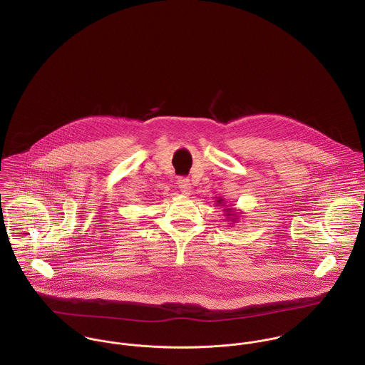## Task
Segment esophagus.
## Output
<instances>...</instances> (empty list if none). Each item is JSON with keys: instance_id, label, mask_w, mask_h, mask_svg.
Here are the masks:
<instances>
[{"instance_id": "esophagus-1", "label": "esophagus", "mask_w": 365, "mask_h": 365, "mask_svg": "<svg viewBox=\"0 0 365 365\" xmlns=\"http://www.w3.org/2000/svg\"><path fill=\"white\" fill-rule=\"evenodd\" d=\"M178 188H180V191L184 194V195H188L190 192H191V182H190V180L188 178H185V177H181V178H178Z\"/></svg>"}]
</instances>
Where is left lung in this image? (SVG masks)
I'll use <instances>...</instances> for the list:
<instances>
[{
    "label": "left lung",
    "instance_id": "obj_1",
    "mask_svg": "<svg viewBox=\"0 0 365 365\" xmlns=\"http://www.w3.org/2000/svg\"><path fill=\"white\" fill-rule=\"evenodd\" d=\"M220 201H222V200H220ZM220 201H217V202L220 204ZM225 210H226V212H230V209H225ZM229 215H230V213H229Z\"/></svg>",
    "mask_w": 365,
    "mask_h": 365
}]
</instances>
